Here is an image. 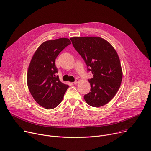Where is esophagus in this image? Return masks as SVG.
Wrapping results in <instances>:
<instances>
[{
  "instance_id": "1",
  "label": "esophagus",
  "mask_w": 151,
  "mask_h": 151,
  "mask_svg": "<svg viewBox=\"0 0 151 151\" xmlns=\"http://www.w3.org/2000/svg\"><path fill=\"white\" fill-rule=\"evenodd\" d=\"M79 82V80L77 79H76V81H74L73 83L74 84H76V83H78Z\"/></svg>"
}]
</instances>
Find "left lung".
<instances>
[{
  "label": "left lung",
  "instance_id": "8db88e82",
  "mask_svg": "<svg viewBox=\"0 0 151 151\" xmlns=\"http://www.w3.org/2000/svg\"><path fill=\"white\" fill-rule=\"evenodd\" d=\"M75 49L91 71L89 79L91 92L84 96L90 106L99 107L109 103L118 92L122 81V71L118 55L105 39L94 36L70 38Z\"/></svg>",
  "mask_w": 151,
  "mask_h": 151
}]
</instances>
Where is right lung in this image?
<instances>
[{
    "mask_svg": "<svg viewBox=\"0 0 151 151\" xmlns=\"http://www.w3.org/2000/svg\"><path fill=\"white\" fill-rule=\"evenodd\" d=\"M70 44L68 38L45 41L37 49L30 63L27 75L29 90L35 100L47 109L56 107L69 87L56 75L55 59Z\"/></svg>",
    "mask_w": 151,
    "mask_h": 151,
    "instance_id": "obj_1",
    "label": "right lung"
}]
</instances>
